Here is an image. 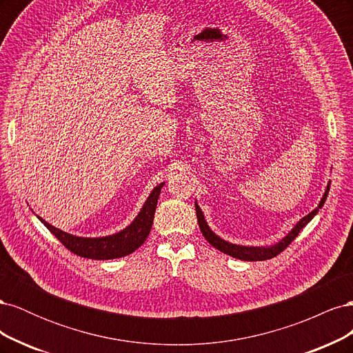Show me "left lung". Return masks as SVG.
<instances>
[{
	"mask_svg": "<svg viewBox=\"0 0 353 353\" xmlns=\"http://www.w3.org/2000/svg\"><path fill=\"white\" fill-rule=\"evenodd\" d=\"M328 191H330V184L327 185L325 193H324L321 201H319L318 208L314 209L311 213H309V215H306L305 218H302L301 221H299L296 225H294V228L290 232H288L281 241H279V243L274 244V245H270V248H263V245H259V248H252V245H250V248H249V245L232 244V243H228L225 240H222L221 237H218L216 234L209 228L208 222L205 221V215H203L201 209L199 208V205L196 203V213H197L199 227H200V231L203 234V237H205L213 245V248L221 250L222 253H227V254L232 256V258H237V259H241V261H250V262L266 261V259L275 258L276 254H280L287 248V245L290 244L299 236V232H301V230L306 225L309 221H311L316 215L318 210L324 206V201H325V199L328 196Z\"/></svg>",
	"mask_w": 353,
	"mask_h": 353,
	"instance_id": "left-lung-1",
	"label": "left lung"
}]
</instances>
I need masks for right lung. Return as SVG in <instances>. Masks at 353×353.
Instances as JSON below:
<instances>
[{
	"instance_id": "obj_1",
	"label": "right lung",
	"mask_w": 353,
	"mask_h": 353,
	"mask_svg": "<svg viewBox=\"0 0 353 353\" xmlns=\"http://www.w3.org/2000/svg\"><path fill=\"white\" fill-rule=\"evenodd\" d=\"M163 184L165 183L159 184L153 188L140 213H138L137 218L131 222V225H128L125 230L119 232L112 234V236L94 239L72 236L69 232L52 227L51 223L42 219L41 216H38V219L51 231V234H54L66 249H69L74 254L81 256V258L99 261L122 258V256L135 252L145 241L148 234H150L157 206V199L160 196V190H162Z\"/></svg>"
}]
</instances>
